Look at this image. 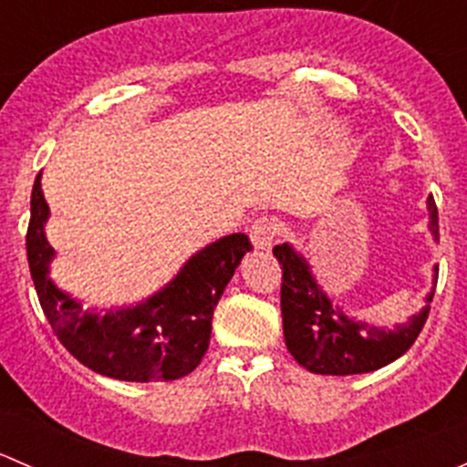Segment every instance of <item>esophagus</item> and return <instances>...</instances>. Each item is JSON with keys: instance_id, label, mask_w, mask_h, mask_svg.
Segmentation results:
<instances>
[{"instance_id": "34e87169", "label": "esophagus", "mask_w": 467, "mask_h": 467, "mask_svg": "<svg viewBox=\"0 0 467 467\" xmlns=\"http://www.w3.org/2000/svg\"><path fill=\"white\" fill-rule=\"evenodd\" d=\"M282 233V223L275 219V216H260V219L253 221L251 225V239L253 246L262 248V251H268L273 246L277 237Z\"/></svg>"}]
</instances>
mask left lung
Segmentation results:
<instances>
[{
	"instance_id": "left-lung-1",
	"label": "left lung",
	"mask_w": 467,
	"mask_h": 467,
	"mask_svg": "<svg viewBox=\"0 0 467 467\" xmlns=\"http://www.w3.org/2000/svg\"><path fill=\"white\" fill-rule=\"evenodd\" d=\"M431 233L438 234V207L430 196ZM282 264V327L286 350L303 368L318 375H359L378 370L402 357L416 343L430 317V305L407 325L381 329L346 317L341 307L318 289L309 264L291 246L273 248ZM427 300H431V296Z\"/></svg>"
}]
</instances>
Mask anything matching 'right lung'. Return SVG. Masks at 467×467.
Masks as SVG:
<instances>
[{
	"instance_id": "add662e5",
	"label": "right lung",
	"mask_w": 467,
	"mask_h": 467,
	"mask_svg": "<svg viewBox=\"0 0 467 467\" xmlns=\"http://www.w3.org/2000/svg\"><path fill=\"white\" fill-rule=\"evenodd\" d=\"M49 207L40 173L31 192L26 260L47 321L65 348L94 373L124 381H171L190 375L205 357L212 314L253 244L234 233L203 248L182 266L176 280L133 309L106 317L81 309L77 300L49 280L54 248L45 239Z\"/></svg>"
}]
</instances>
